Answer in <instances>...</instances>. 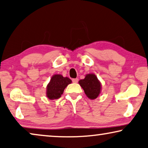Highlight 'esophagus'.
Returning a JSON list of instances; mask_svg holds the SVG:
<instances>
[{
  "instance_id": "34e87169",
  "label": "esophagus",
  "mask_w": 148,
  "mask_h": 148,
  "mask_svg": "<svg viewBox=\"0 0 148 148\" xmlns=\"http://www.w3.org/2000/svg\"><path fill=\"white\" fill-rule=\"evenodd\" d=\"M78 81H79L78 78H75V79H72V82L73 83H77Z\"/></svg>"
}]
</instances>
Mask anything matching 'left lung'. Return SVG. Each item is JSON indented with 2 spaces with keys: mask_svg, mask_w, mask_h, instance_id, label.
<instances>
[{
  "mask_svg": "<svg viewBox=\"0 0 148 148\" xmlns=\"http://www.w3.org/2000/svg\"><path fill=\"white\" fill-rule=\"evenodd\" d=\"M79 84L84 89L86 96L91 100L96 99L100 94L101 84L94 74L86 75V77L80 80Z\"/></svg>",
  "mask_w": 148,
  "mask_h": 148,
  "instance_id": "8db88e82",
  "label": "left lung"
}]
</instances>
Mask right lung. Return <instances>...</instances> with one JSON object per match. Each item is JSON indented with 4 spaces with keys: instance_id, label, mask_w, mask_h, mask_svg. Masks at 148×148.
<instances>
[{
    "instance_id": "1",
    "label": "right lung",
    "mask_w": 148,
    "mask_h": 148,
    "mask_svg": "<svg viewBox=\"0 0 148 148\" xmlns=\"http://www.w3.org/2000/svg\"><path fill=\"white\" fill-rule=\"evenodd\" d=\"M69 77H63L61 75H54L46 87V96L50 100H56L61 97L64 90L71 83Z\"/></svg>"
}]
</instances>
